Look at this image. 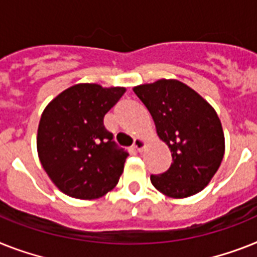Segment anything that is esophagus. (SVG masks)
Listing matches in <instances>:
<instances>
[{"instance_id": "34e87169", "label": "esophagus", "mask_w": 257, "mask_h": 257, "mask_svg": "<svg viewBox=\"0 0 257 257\" xmlns=\"http://www.w3.org/2000/svg\"><path fill=\"white\" fill-rule=\"evenodd\" d=\"M146 147V142L142 139V138H137V139H134V144H133V148L134 150H137L138 152H142Z\"/></svg>"}]
</instances>
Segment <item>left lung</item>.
<instances>
[{"mask_svg":"<svg viewBox=\"0 0 257 257\" xmlns=\"http://www.w3.org/2000/svg\"><path fill=\"white\" fill-rule=\"evenodd\" d=\"M147 107L159 138L172 152V164L151 175L152 185L165 196L185 198L213 179L224 155V135L215 110L197 92L177 80H159L134 88Z\"/></svg>","mask_w":257,"mask_h":257,"instance_id":"1","label":"left lung"}]
</instances>
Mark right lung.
I'll return each mask as SVG.
<instances>
[{"label": "right lung", "mask_w": 257, "mask_h": 257, "mask_svg": "<svg viewBox=\"0 0 257 257\" xmlns=\"http://www.w3.org/2000/svg\"><path fill=\"white\" fill-rule=\"evenodd\" d=\"M126 92L77 84L44 109L38 127L39 160L55 185L67 196L94 200L118 184L128 152L113 141L103 116Z\"/></svg>", "instance_id": "add662e5"}]
</instances>
